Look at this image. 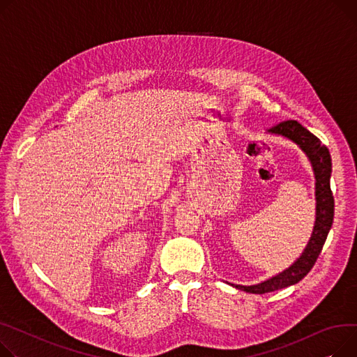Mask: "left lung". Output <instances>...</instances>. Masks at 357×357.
<instances>
[{
	"instance_id": "obj_1",
	"label": "left lung",
	"mask_w": 357,
	"mask_h": 357,
	"mask_svg": "<svg viewBox=\"0 0 357 357\" xmlns=\"http://www.w3.org/2000/svg\"><path fill=\"white\" fill-rule=\"evenodd\" d=\"M270 132L282 135L296 142V144L305 152V155L308 156V159H310L313 165V171L316 175V199H317L316 225L313 229L310 243L307 244L301 257L290 268L284 270L282 273L277 274L275 277L264 282L255 284V286H234L238 290L252 293V294H266L270 291H275L284 287L293 286V284L304 278L308 274V271H310L316 264L335 217V198L330 189L331 158L327 146L321 144L317 136L308 132L296 121L281 122L270 128Z\"/></svg>"
}]
</instances>
